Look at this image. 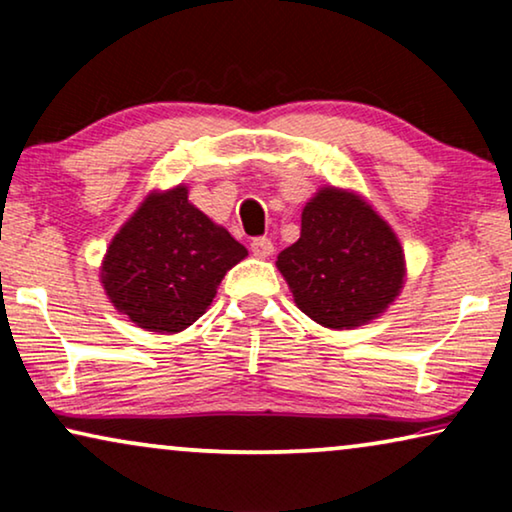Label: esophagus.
Wrapping results in <instances>:
<instances>
[{
  "instance_id": "34e87169",
  "label": "esophagus",
  "mask_w": 512,
  "mask_h": 512,
  "mask_svg": "<svg viewBox=\"0 0 512 512\" xmlns=\"http://www.w3.org/2000/svg\"><path fill=\"white\" fill-rule=\"evenodd\" d=\"M272 251H275V244H272L270 237H256V240H251V254L254 256L265 258L270 256Z\"/></svg>"
}]
</instances>
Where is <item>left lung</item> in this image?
<instances>
[{
	"mask_svg": "<svg viewBox=\"0 0 512 512\" xmlns=\"http://www.w3.org/2000/svg\"><path fill=\"white\" fill-rule=\"evenodd\" d=\"M293 300L328 328L368 324L403 286V249L366 202L321 188L303 209L300 240L277 256Z\"/></svg>",
	"mask_w": 512,
	"mask_h": 512,
	"instance_id": "8db88e82",
	"label": "left lung"
}]
</instances>
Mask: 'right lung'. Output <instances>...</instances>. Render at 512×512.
<instances>
[{"instance_id":"1","label":"right lung","mask_w":512,"mask_h":512,"mask_svg":"<svg viewBox=\"0 0 512 512\" xmlns=\"http://www.w3.org/2000/svg\"><path fill=\"white\" fill-rule=\"evenodd\" d=\"M247 249L188 202L184 186L149 195L118 230L102 284L118 312L153 333H179L200 319L226 272Z\"/></svg>"}]
</instances>
